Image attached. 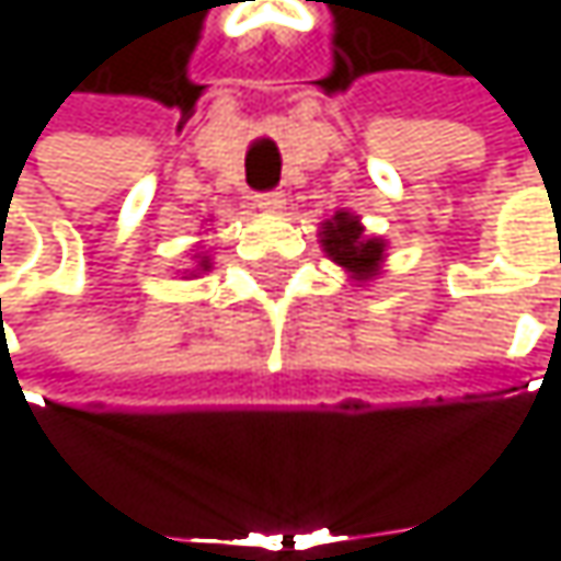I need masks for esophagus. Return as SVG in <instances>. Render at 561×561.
Here are the masks:
<instances>
[{"mask_svg": "<svg viewBox=\"0 0 561 561\" xmlns=\"http://www.w3.org/2000/svg\"><path fill=\"white\" fill-rule=\"evenodd\" d=\"M255 205H259L262 211H280V208L287 205V196H284L280 190H268V193H259V196H255Z\"/></svg>", "mask_w": 561, "mask_h": 561, "instance_id": "1", "label": "esophagus"}]
</instances>
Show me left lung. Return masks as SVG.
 <instances>
[{"instance_id":"1","label":"left lung","mask_w":561,"mask_h":561,"mask_svg":"<svg viewBox=\"0 0 561 561\" xmlns=\"http://www.w3.org/2000/svg\"><path fill=\"white\" fill-rule=\"evenodd\" d=\"M321 243L336 265L356 274V280L371 277L380 265V259H383V243L375 237H365L350 211H340V215H334V221H324Z\"/></svg>"}]
</instances>
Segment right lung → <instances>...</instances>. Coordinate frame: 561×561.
I'll return each mask as SVG.
<instances>
[{"mask_svg": "<svg viewBox=\"0 0 561 561\" xmlns=\"http://www.w3.org/2000/svg\"><path fill=\"white\" fill-rule=\"evenodd\" d=\"M203 268H208V265H205V259H203Z\"/></svg>", "mask_w": 561, "mask_h": 561, "instance_id": "1", "label": "right lung"}]
</instances>
